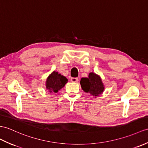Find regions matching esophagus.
Listing matches in <instances>:
<instances>
[{"label":"esophagus","instance_id":"obj_1","mask_svg":"<svg viewBox=\"0 0 148 148\" xmlns=\"http://www.w3.org/2000/svg\"><path fill=\"white\" fill-rule=\"evenodd\" d=\"M71 81L73 82H77L78 81V78L77 77H71Z\"/></svg>","mask_w":148,"mask_h":148}]
</instances>
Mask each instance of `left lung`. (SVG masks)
<instances>
[{
    "label": "left lung",
    "instance_id": "8db88e82",
    "mask_svg": "<svg viewBox=\"0 0 148 148\" xmlns=\"http://www.w3.org/2000/svg\"><path fill=\"white\" fill-rule=\"evenodd\" d=\"M80 84L82 90L90 93L95 98L101 95L105 90L101 77L92 72L89 73L88 77H82Z\"/></svg>",
    "mask_w": 148,
    "mask_h": 148
}]
</instances>
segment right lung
<instances>
[{
    "instance_id": "obj_1",
    "label": "right lung",
    "mask_w": 148,
    "mask_h": 148,
    "mask_svg": "<svg viewBox=\"0 0 148 148\" xmlns=\"http://www.w3.org/2000/svg\"><path fill=\"white\" fill-rule=\"evenodd\" d=\"M68 81L67 79L58 72L53 71L47 78L45 86L49 92H57L62 88Z\"/></svg>"
}]
</instances>
